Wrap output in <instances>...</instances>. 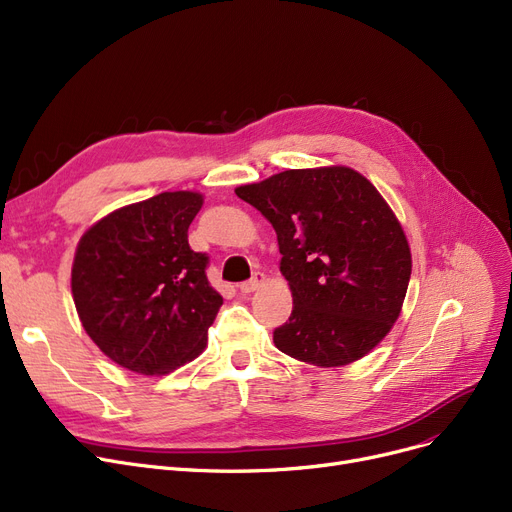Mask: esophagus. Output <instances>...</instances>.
<instances>
[{"mask_svg": "<svg viewBox=\"0 0 512 512\" xmlns=\"http://www.w3.org/2000/svg\"><path fill=\"white\" fill-rule=\"evenodd\" d=\"M263 282H265V276L263 274H255L251 280H247V282H242L238 288H240V293H244V295H249V293H253V291H257L259 286H263Z\"/></svg>", "mask_w": 512, "mask_h": 512, "instance_id": "34e87169", "label": "esophagus"}]
</instances>
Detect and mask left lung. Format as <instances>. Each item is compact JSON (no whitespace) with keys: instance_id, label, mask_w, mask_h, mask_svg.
<instances>
[{"instance_id":"obj_1","label":"left lung","mask_w":512,"mask_h":512,"mask_svg":"<svg viewBox=\"0 0 512 512\" xmlns=\"http://www.w3.org/2000/svg\"><path fill=\"white\" fill-rule=\"evenodd\" d=\"M278 234L293 311L274 330L295 360L335 368L379 345L408 291L412 257L397 217L349 167L288 169L236 188Z\"/></svg>"}]
</instances>
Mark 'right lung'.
<instances>
[{
	"label": "right lung",
	"instance_id": "right-lung-1",
	"mask_svg": "<svg viewBox=\"0 0 512 512\" xmlns=\"http://www.w3.org/2000/svg\"><path fill=\"white\" fill-rule=\"evenodd\" d=\"M201 207L198 192H161L106 215L79 240L71 272L79 320L131 372L167 374L207 347L224 299L207 280L209 255L188 244Z\"/></svg>",
	"mask_w": 512,
	"mask_h": 512
}]
</instances>
